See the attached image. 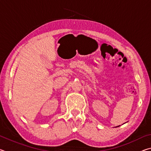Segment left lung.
I'll return each mask as SVG.
<instances>
[{
	"instance_id": "obj_1",
	"label": "left lung",
	"mask_w": 151,
	"mask_h": 151,
	"mask_svg": "<svg viewBox=\"0 0 151 151\" xmlns=\"http://www.w3.org/2000/svg\"><path fill=\"white\" fill-rule=\"evenodd\" d=\"M118 127H119V126H118Z\"/></svg>"
}]
</instances>
